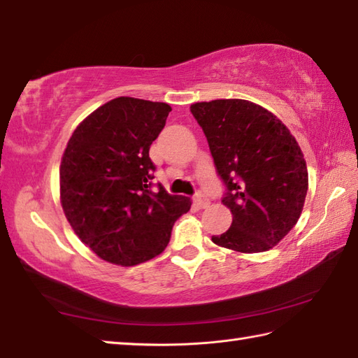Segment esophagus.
I'll use <instances>...</instances> for the list:
<instances>
[{"mask_svg":"<svg viewBox=\"0 0 358 358\" xmlns=\"http://www.w3.org/2000/svg\"><path fill=\"white\" fill-rule=\"evenodd\" d=\"M194 202L199 208H206L208 206V198L202 192H198L194 194Z\"/></svg>","mask_w":358,"mask_h":358,"instance_id":"1","label":"esophagus"}]
</instances>
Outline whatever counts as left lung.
Returning <instances> with one entry per match:
<instances>
[{"label":"left lung","instance_id":"left-lung-1","mask_svg":"<svg viewBox=\"0 0 358 358\" xmlns=\"http://www.w3.org/2000/svg\"><path fill=\"white\" fill-rule=\"evenodd\" d=\"M207 137L230 229L215 244L243 253L272 249L294 229L308 194V166L286 125L259 105L241 99L189 106Z\"/></svg>","mask_w":358,"mask_h":358}]
</instances>
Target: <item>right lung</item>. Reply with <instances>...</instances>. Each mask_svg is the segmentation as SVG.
I'll return each instance as SVG.
<instances>
[{
	"instance_id": "1",
	"label": "right lung",
	"mask_w": 358,
	"mask_h": 358,
	"mask_svg": "<svg viewBox=\"0 0 358 358\" xmlns=\"http://www.w3.org/2000/svg\"><path fill=\"white\" fill-rule=\"evenodd\" d=\"M171 106L119 97L97 108L71 136L60 165L63 211L77 236L101 259L136 266L169 245L192 202L157 184L150 147Z\"/></svg>"
}]
</instances>
